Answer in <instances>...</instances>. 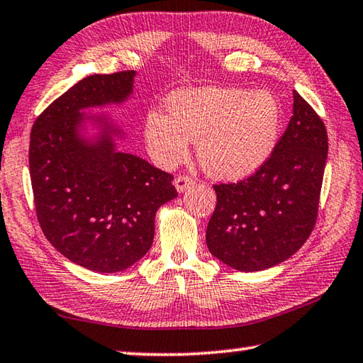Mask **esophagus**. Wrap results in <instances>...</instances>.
<instances>
[{
    "label": "esophagus",
    "mask_w": 363,
    "mask_h": 363,
    "mask_svg": "<svg viewBox=\"0 0 363 363\" xmlns=\"http://www.w3.org/2000/svg\"><path fill=\"white\" fill-rule=\"evenodd\" d=\"M194 186V179L189 176H177L174 179V187L179 194H184L189 187Z\"/></svg>",
    "instance_id": "1"
}]
</instances>
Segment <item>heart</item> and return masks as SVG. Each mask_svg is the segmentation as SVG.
Segmentation results:
<instances>
[{"label": "heart", "mask_w": 363, "mask_h": 363, "mask_svg": "<svg viewBox=\"0 0 363 363\" xmlns=\"http://www.w3.org/2000/svg\"><path fill=\"white\" fill-rule=\"evenodd\" d=\"M167 112H150L144 123L147 150L163 168L181 163L192 140L208 174L245 179L267 162L280 138L281 107L269 91L181 89L168 97Z\"/></svg>", "instance_id": "obj_1"}]
</instances>
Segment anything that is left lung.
Listing matches in <instances>:
<instances>
[{"instance_id": "obj_1", "label": "left lung", "mask_w": 363, "mask_h": 363, "mask_svg": "<svg viewBox=\"0 0 363 363\" xmlns=\"http://www.w3.org/2000/svg\"><path fill=\"white\" fill-rule=\"evenodd\" d=\"M327 153L323 121L293 91V116L267 162L248 179L214 186L218 203L206 229L210 253L240 272L291 257L315 225Z\"/></svg>"}]
</instances>
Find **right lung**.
Instances as JSON below:
<instances>
[{"mask_svg": "<svg viewBox=\"0 0 363 363\" xmlns=\"http://www.w3.org/2000/svg\"><path fill=\"white\" fill-rule=\"evenodd\" d=\"M136 72L91 75L72 86L33 123L30 179L36 216L49 243L94 272L131 267L150 250L158 208L177 196L173 176L118 150L126 133L108 113L121 106Z\"/></svg>", "mask_w": 363, "mask_h": 363, "instance_id": "obj_1", "label": "right lung"}]
</instances>
